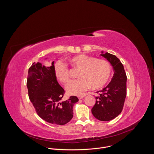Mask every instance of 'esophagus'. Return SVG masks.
<instances>
[{
	"label": "esophagus",
	"instance_id": "34e87169",
	"mask_svg": "<svg viewBox=\"0 0 154 154\" xmlns=\"http://www.w3.org/2000/svg\"><path fill=\"white\" fill-rule=\"evenodd\" d=\"M83 97H84L83 96H78V98H79V99H82Z\"/></svg>",
	"mask_w": 154,
	"mask_h": 154
}]
</instances>
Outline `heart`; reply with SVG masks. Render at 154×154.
I'll list each match as a JSON object with an SVG mask.
<instances>
[{
  "instance_id": "b5f03b06",
  "label": "heart",
  "mask_w": 154,
  "mask_h": 154,
  "mask_svg": "<svg viewBox=\"0 0 154 154\" xmlns=\"http://www.w3.org/2000/svg\"><path fill=\"white\" fill-rule=\"evenodd\" d=\"M69 63L73 69H79L78 76L80 77L67 85L66 90L70 94L83 95L91 86L93 89L100 88L110 78L112 67L106 60L80 54L70 58ZM54 71L57 79L61 83L66 85L69 82L71 71L66 64L57 62Z\"/></svg>"
}]
</instances>
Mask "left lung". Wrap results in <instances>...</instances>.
<instances>
[{
	"label": "left lung",
	"mask_w": 154,
	"mask_h": 154,
	"mask_svg": "<svg viewBox=\"0 0 154 154\" xmlns=\"http://www.w3.org/2000/svg\"><path fill=\"white\" fill-rule=\"evenodd\" d=\"M111 63L114 75L109 83L102 90L96 92V103L91 109L93 116L102 121H110L122 111L127 95V75L119 59L108 52L101 54Z\"/></svg>",
	"instance_id": "8db88e82"
}]
</instances>
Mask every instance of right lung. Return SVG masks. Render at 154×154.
Here are the masks:
<instances>
[{"instance_id": "add662e5", "label": "right lung", "mask_w": 154, "mask_h": 154, "mask_svg": "<svg viewBox=\"0 0 154 154\" xmlns=\"http://www.w3.org/2000/svg\"><path fill=\"white\" fill-rule=\"evenodd\" d=\"M54 62L50 67L34 62L29 69L27 86L29 97L38 115L51 124L64 125L73 117L76 96L61 102L64 90L55 75Z\"/></svg>"}]
</instances>
